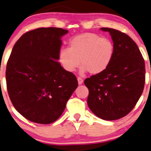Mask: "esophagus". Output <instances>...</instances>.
<instances>
[{"instance_id": "34e87169", "label": "esophagus", "mask_w": 151, "mask_h": 151, "mask_svg": "<svg viewBox=\"0 0 151 151\" xmlns=\"http://www.w3.org/2000/svg\"><path fill=\"white\" fill-rule=\"evenodd\" d=\"M77 80H78V84H79V85H82V84L83 83V82H84L83 79H82V77H77Z\"/></svg>"}]
</instances>
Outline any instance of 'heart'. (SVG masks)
Segmentation results:
<instances>
[{"label": "heart", "mask_w": 151, "mask_h": 151, "mask_svg": "<svg viewBox=\"0 0 151 151\" xmlns=\"http://www.w3.org/2000/svg\"><path fill=\"white\" fill-rule=\"evenodd\" d=\"M114 53V45L110 39L86 32L71 38L68 47L60 50L58 59L69 72L75 71L81 63L82 72L88 71L91 74H98L109 67Z\"/></svg>", "instance_id": "1"}]
</instances>
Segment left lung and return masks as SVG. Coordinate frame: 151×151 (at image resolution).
Returning a JSON list of instances; mask_svg holds the SVG:
<instances>
[{
	"instance_id": "left-lung-1",
	"label": "left lung",
	"mask_w": 151,
	"mask_h": 151,
	"mask_svg": "<svg viewBox=\"0 0 151 151\" xmlns=\"http://www.w3.org/2000/svg\"><path fill=\"white\" fill-rule=\"evenodd\" d=\"M113 40L114 53L109 67L85 80L88 105L93 113L108 121L125 116L142 95L145 80L144 58L132 39L119 30L102 27Z\"/></svg>"
}]
</instances>
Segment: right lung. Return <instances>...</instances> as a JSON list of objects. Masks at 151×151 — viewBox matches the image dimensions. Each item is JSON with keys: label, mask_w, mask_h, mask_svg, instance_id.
<instances>
[{"label": "right lung", "mask_w": 151, "mask_h": 151, "mask_svg": "<svg viewBox=\"0 0 151 151\" xmlns=\"http://www.w3.org/2000/svg\"><path fill=\"white\" fill-rule=\"evenodd\" d=\"M66 33L61 28H37L24 33L13 47L6 65L8 93L16 110L29 121H56L78 86L76 76L58 61L61 37Z\"/></svg>", "instance_id": "right-lung-1"}]
</instances>
